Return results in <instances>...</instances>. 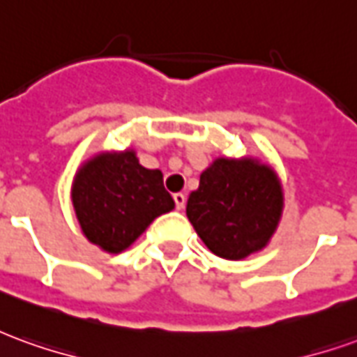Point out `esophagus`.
Here are the masks:
<instances>
[{"label": "esophagus", "instance_id": "esophagus-1", "mask_svg": "<svg viewBox=\"0 0 357 357\" xmlns=\"http://www.w3.org/2000/svg\"><path fill=\"white\" fill-rule=\"evenodd\" d=\"M185 195L183 193H176L174 195V202H176V208L178 210H183L185 208Z\"/></svg>", "mask_w": 357, "mask_h": 357}]
</instances>
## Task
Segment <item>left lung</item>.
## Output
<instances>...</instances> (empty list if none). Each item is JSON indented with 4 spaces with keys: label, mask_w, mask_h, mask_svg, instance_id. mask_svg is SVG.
<instances>
[{
    "label": "left lung",
    "mask_w": 357,
    "mask_h": 357,
    "mask_svg": "<svg viewBox=\"0 0 357 357\" xmlns=\"http://www.w3.org/2000/svg\"><path fill=\"white\" fill-rule=\"evenodd\" d=\"M281 208V185L266 164L218 158L189 195L187 218L214 255L241 260L268 245Z\"/></svg>",
    "instance_id": "left-lung-1"
}]
</instances>
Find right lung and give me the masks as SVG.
I'll use <instances>...</instances> for the list:
<instances>
[{"mask_svg": "<svg viewBox=\"0 0 357 357\" xmlns=\"http://www.w3.org/2000/svg\"><path fill=\"white\" fill-rule=\"evenodd\" d=\"M73 204L84 235L107 252L118 255L149 224L174 208L162 172L147 170L133 151L95 156L76 174Z\"/></svg>", "mask_w": 357, "mask_h": 357, "instance_id": "obj_1", "label": "right lung"}]
</instances>
